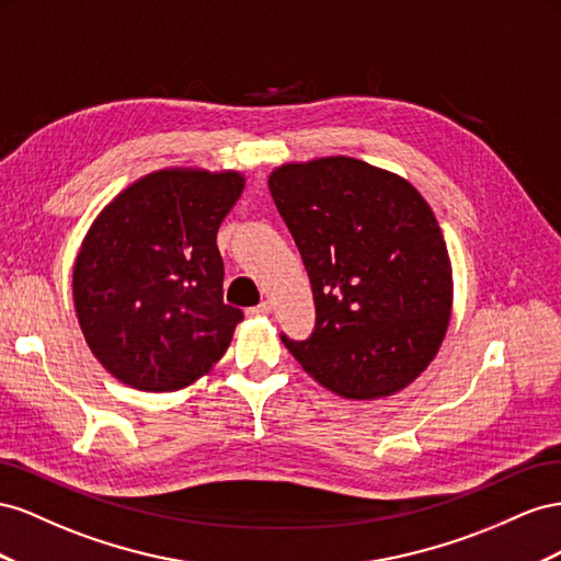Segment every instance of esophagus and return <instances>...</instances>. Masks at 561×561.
<instances>
[{"label": "esophagus", "mask_w": 561, "mask_h": 561, "mask_svg": "<svg viewBox=\"0 0 561 561\" xmlns=\"http://www.w3.org/2000/svg\"><path fill=\"white\" fill-rule=\"evenodd\" d=\"M270 310H272V306L265 300V302H261V306L249 308V314H251V317H261V314H270Z\"/></svg>", "instance_id": "34e87169"}]
</instances>
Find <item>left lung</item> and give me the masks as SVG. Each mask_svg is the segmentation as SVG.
<instances>
[{"label":"left lung","mask_w":561,"mask_h":561,"mask_svg":"<svg viewBox=\"0 0 561 561\" xmlns=\"http://www.w3.org/2000/svg\"><path fill=\"white\" fill-rule=\"evenodd\" d=\"M270 192L306 263L314 329L284 345L347 399L394 394L437 355L451 317V261L421 192L352 157L284 164Z\"/></svg>","instance_id":"8db88e82"}]
</instances>
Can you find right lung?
<instances>
[{"instance_id": "1", "label": "right lung", "mask_w": 561, "mask_h": 561, "mask_svg": "<svg viewBox=\"0 0 561 561\" xmlns=\"http://www.w3.org/2000/svg\"><path fill=\"white\" fill-rule=\"evenodd\" d=\"M242 190L237 171L162 169L93 220L75 261V310L124 386L181 390L226 355L244 312L222 300L216 234Z\"/></svg>"}]
</instances>
